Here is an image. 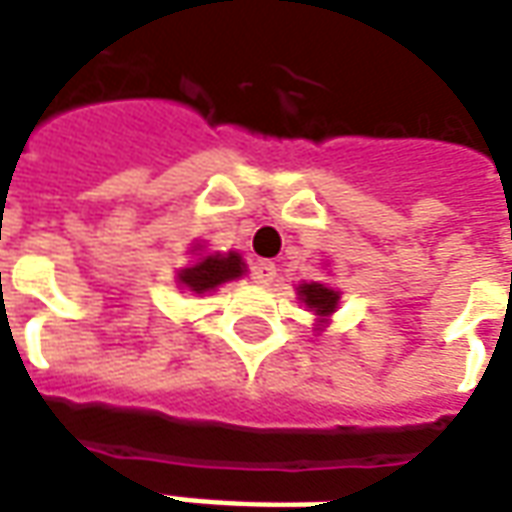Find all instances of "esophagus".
I'll return each mask as SVG.
<instances>
[{
	"instance_id": "34e87169",
	"label": "esophagus",
	"mask_w": 512,
	"mask_h": 512,
	"mask_svg": "<svg viewBox=\"0 0 512 512\" xmlns=\"http://www.w3.org/2000/svg\"><path fill=\"white\" fill-rule=\"evenodd\" d=\"M250 278H253V284H273L275 281V264L273 262H256L250 267Z\"/></svg>"
}]
</instances>
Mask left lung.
Instances as JSON below:
<instances>
[{"label": "left lung", "instance_id": "obj_1", "mask_svg": "<svg viewBox=\"0 0 512 512\" xmlns=\"http://www.w3.org/2000/svg\"><path fill=\"white\" fill-rule=\"evenodd\" d=\"M300 300L308 308H314L320 317H328V314H333V308H336L339 292H333V289L322 284H303L300 286Z\"/></svg>", "mask_w": 512, "mask_h": 512}]
</instances>
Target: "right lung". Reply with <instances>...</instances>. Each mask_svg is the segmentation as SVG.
Instances as JSON below:
<instances>
[{
	"label": "right lung",
	"instance_id": "right-lung-1",
	"mask_svg": "<svg viewBox=\"0 0 512 512\" xmlns=\"http://www.w3.org/2000/svg\"><path fill=\"white\" fill-rule=\"evenodd\" d=\"M245 273V264L239 259V253H228V256H206L198 264H192L187 270H181L179 281L190 292H209V289H215V286L226 284L231 278H239V275Z\"/></svg>",
	"mask_w": 512,
	"mask_h": 512
}]
</instances>
